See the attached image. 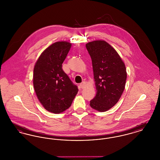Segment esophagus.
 Wrapping results in <instances>:
<instances>
[{
	"instance_id": "34e87169",
	"label": "esophagus",
	"mask_w": 160,
	"mask_h": 160,
	"mask_svg": "<svg viewBox=\"0 0 160 160\" xmlns=\"http://www.w3.org/2000/svg\"><path fill=\"white\" fill-rule=\"evenodd\" d=\"M80 88H81L82 89L84 88L85 86H86V82H83L82 83H81L80 84Z\"/></svg>"
}]
</instances>
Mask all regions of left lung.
<instances>
[{
	"instance_id": "obj_1",
	"label": "left lung",
	"mask_w": 160,
	"mask_h": 160,
	"mask_svg": "<svg viewBox=\"0 0 160 160\" xmlns=\"http://www.w3.org/2000/svg\"><path fill=\"white\" fill-rule=\"evenodd\" d=\"M86 47L91 58L97 94L90 101L92 108L106 112L118 102L127 80L125 65L120 56L105 41L89 42Z\"/></svg>"
}]
</instances>
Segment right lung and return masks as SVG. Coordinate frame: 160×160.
Segmentation results:
<instances>
[{"label":"right lung","instance_id":"add662e5","mask_svg":"<svg viewBox=\"0 0 160 160\" xmlns=\"http://www.w3.org/2000/svg\"><path fill=\"white\" fill-rule=\"evenodd\" d=\"M71 44L54 42L41 53L33 69V83L37 96L47 111L60 113L71 106L78 88L62 69Z\"/></svg>","mask_w":160,"mask_h":160}]
</instances>
